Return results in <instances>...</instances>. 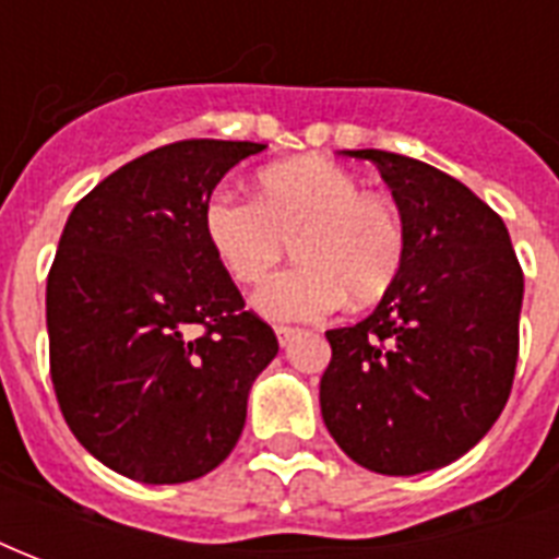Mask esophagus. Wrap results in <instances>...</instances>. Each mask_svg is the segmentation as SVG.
Masks as SVG:
<instances>
[{
    "label": "esophagus",
    "instance_id": "obj_1",
    "mask_svg": "<svg viewBox=\"0 0 559 559\" xmlns=\"http://www.w3.org/2000/svg\"><path fill=\"white\" fill-rule=\"evenodd\" d=\"M298 328H289V324H278V328H275V336H278V342H281V348H287L289 342L296 340L298 336Z\"/></svg>",
    "mask_w": 559,
    "mask_h": 559
}]
</instances>
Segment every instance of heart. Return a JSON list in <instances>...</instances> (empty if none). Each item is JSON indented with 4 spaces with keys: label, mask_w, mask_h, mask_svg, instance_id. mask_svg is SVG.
Here are the masks:
<instances>
[{
    "label": "heart",
    "mask_w": 559,
    "mask_h": 559,
    "mask_svg": "<svg viewBox=\"0 0 559 559\" xmlns=\"http://www.w3.org/2000/svg\"><path fill=\"white\" fill-rule=\"evenodd\" d=\"M331 159L305 156L258 174V197L214 193L205 237L237 284H258L287 254L298 263L272 275L254 296L270 319H319L350 305H371L400 275L406 223L382 193Z\"/></svg>",
    "instance_id": "1"
}]
</instances>
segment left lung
Returning <instances> with one entry per match:
<instances>
[{
    "instance_id": "obj_1",
    "label": "left lung",
    "mask_w": 559,
    "mask_h": 559,
    "mask_svg": "<svg viewBox=\"0 0 559 559\" xmlns=\"http://www.w3.org/2000/svg\"><path fill=\"white\" fill-rule=\"evenodd\" d=\"M389 182L406 258L354 328L328 331L322 417L345 455L382 476L438 469L502 415L520 357L522 266L502 217L450 174L385 151H345Z\"/></svg>"
}]
</instances>
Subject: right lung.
<instances>
[{
    "label": "right lung",
    "instance_id": "right-lung-1",
    "mask_svg": "<svg viewBox=\"0 0 559 559\" xmlns=\"http://www.w3.org/2000/svg\"><path fill=\"white\" fill-rule=\"evenodd\" d=\"M263 147L165 144L66 219L46 284L48 371L74 438L121 476L179 485L211 473L278 354L205 237L211 191Z\"/></svg>",
    "mask_w": 559,
    "mask_h": 559
}]
</instances>
